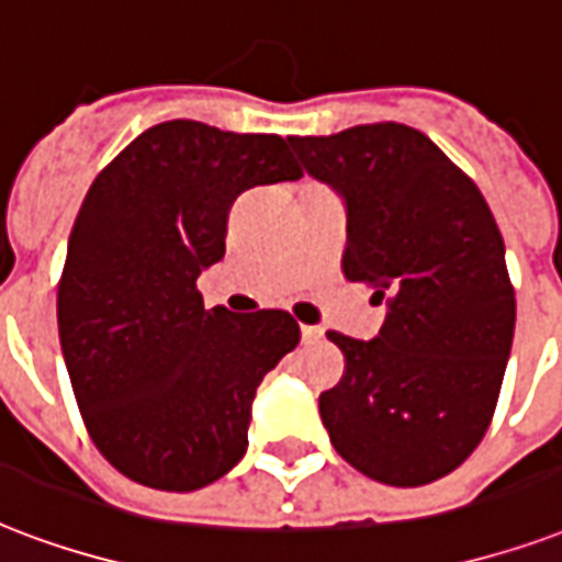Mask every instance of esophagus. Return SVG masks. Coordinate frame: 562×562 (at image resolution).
<instances>
[{"instance_id":"esophagus-1","label":"esophagus","mask_w":562,"mask_h":562,"mask_svg":"<svg viewBox=\"0 0 562 562\" xmlns=\"http://www.w3.org/2000/svg\"><path fill=\"white\" fill-rule=\"evenodd\" d=\"M300 333H303V341H321L324 338L321 327H300Z\"/></svg>"}]
</instances>
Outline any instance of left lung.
Instances as JSON below:
<instances>
[{
    "label": "left lung",
    "instance_id": "obj_1",
    "mask_svg": "<svg viewBox=\"0 0 562 562\" xmlns=\"http://www.w3.org/2000/svg\"><path fill=\"white\" fill-rule=\"evenodd\" d=\"M289 144L345 203V277L385 303L371 341L327 333L348 362L318 397L329 442L371 481H439L481 445L513 348L498 224L477 186L413 126L368 123Z\"/></svg>",
    "mask_w": 562,
    "mask_h": 562
}]
</instances>
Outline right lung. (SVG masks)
Returning <instances> with one entry per match:
<instances>
[{
  "mask_svg": "<svg viewBox=\"0 0 562 562\" xmlns=\"http://www.w3.org/2000/svg\"><path fill=\"white\" fill-rule=\"evenodd\" d=\"M303 170L280 135L167 120L93 179L58 285V336L85 427L135 483L203 490L247 451L262 376L297 348L289 312L203 310L226 214Z\"/></svg>",
  "mask_w": 562,
  "mask_h": 562,
  "instance_id": "right-lung-1",
  "label": "right lung"
}]
</instances>
